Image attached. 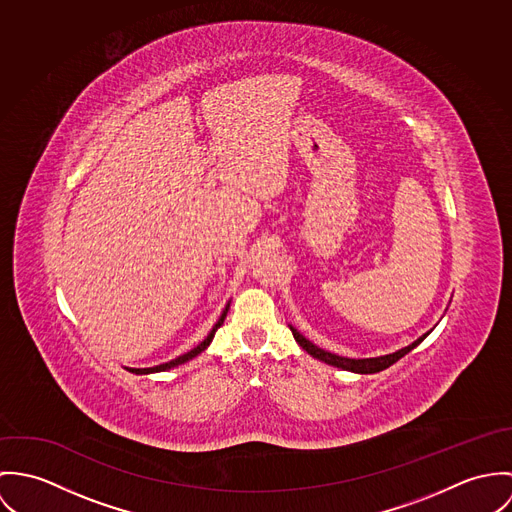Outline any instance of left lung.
Listing matches in <instances>:
<instances>
[{"label":"left lung","mask_w":512,"mask_h":512,"mask_svg":"<svg viewBox=\"0 0 512 512\" xmlns=\"http://www.w3.org/2000/svg\"><path fill=\"white\" fill-rule=\"evenodd\" d=\"M290 330H292L294 340L298 341V345H300L302 349H306L312 357H316V359H320V361H324V363H328V365H334V367L345 369V371L365 373V375H367V373H379V371H383V369L391 367L393 363H397L400 357H404L408 351H412L420 341H424V338L430 334V332H428V334H424L422 338H418L414 343H410L408 347H402V349H398L395 353H389V355H383V357H371V359H347V357H340V355H334V353H330V351H324V349L316 347L312 341H308L304 336H300L294 328H290Z\"/></svg>","instance_id":"obj_1"}]
</instances>
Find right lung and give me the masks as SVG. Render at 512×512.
I'll list each match as a JSON object with an SVG mask.
<instances>
[{"label": "right lung", "instance_id": "obj_1", "mask_svg": "<svg viewBox=\"0 0 512 512\" xmlns=\"http://www.w3.org/2000/svg\"><path fill=\"white\" fill-rule=\"evenodd\" d=\"M229 304L226 306V310L222 312V316H220V320L216 322V326L212 328V332L208 334V338L204 341H200L194 349H190L188 353H184V355H180V357H176V359H172L169 363H163V365H157V367H149V369H131L133 373H137V375H147V373H159V371H167V369H172V367H176V365H182V363H186L188 359H192V357H196L198 353H202L208 345H210V341L212 338L216 336V330L224 324V320H226V314H228Z\"/></svg>", "mask_w": 512, "mask_h": 512}]
</instances>
